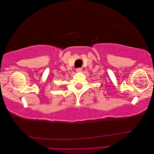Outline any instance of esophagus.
<instances>
[{
    "label": "esophagus",
    "mask_w": 154,
    "mask_h": 154,
    "mask_svg": "<svg viewBox=\"0 0 154 154\" xmlns=\"http://www.w3.org/2000/svg\"><path fill=\"white\" fill-rule=\"evenodd\" d=\"M81 71H82V69H81V68H77V69H76V71L77 72V73H79V72H81Z\"/></svg>",
    "instance_id": "esophagus-1"
}]
</instances>
